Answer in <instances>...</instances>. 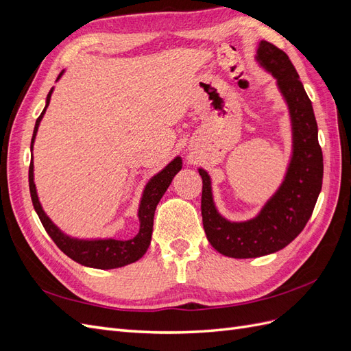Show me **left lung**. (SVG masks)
Returning <instances> with one entry per match:
<instances>
[{
	"label": "left lung",
	"instance_id": "1",
	"mask_svg": "<svg viewBox=\"0 0 351 351\" xmlns=\"http://www.w3.org/2000/svg\"><path fill=\"white\" fill-rule=\"evenodd\" d=\"M254 60L277 80L291 125V155L280 187L256 217L230 221L219 214L206 169L202 177V221L210 246L236 259L259 258L284 249L309 221L322 189L324 159L317 142V124L303 83L284 51L261 40Z\"/></svg>",
	"mask_w": 351,
	"mask_h": 351
}]
</instances>
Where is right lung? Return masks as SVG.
I'll use <instances>...</instances> for the list:
<instances>
[{"instance_id":"obj_1","label":"right lung","mask_w":351,"mask_h":351,"mask_svg":"<svg viewBox=\"0 0 351 351\" xmlns=\"http://www.w3.org/2000/svg\"><path fill=\"white\" fill-rule=\"evenodd\" d=\"M64 70H62L57 82L61 79ZM54 92V88H51L49 93L47 95V102L45 108L38 117L34 129V136H32L30 142V167H29V189H30V197L32 204L36 210V214L42 222V226L47 230L48 236L54 240V243L58 246V249L67 254L70 259L77 262L83 267L89 268H97V269H114V268H121L125 265H130L136 261H139L143 254L146 253L147 247H149L151 240H152V228H154V215L156 205L159 200L167 192V189L171 184L174 176L182 169L183 167V159L182 156H176L171 162L167 164L161 171L156 173L154 177L149 178V182L146 183L143 193L141 197L139 209H137V218H139L141 227L139 232L129 240H117V239H79V237H71L66 234L60 227H57L52 219L45 214L44 208H42L38 192H36V184H35V165H34V145L38 134L39 124L44 119L45 111L51 101V95Z\"/></svg>"}]
</instances>
